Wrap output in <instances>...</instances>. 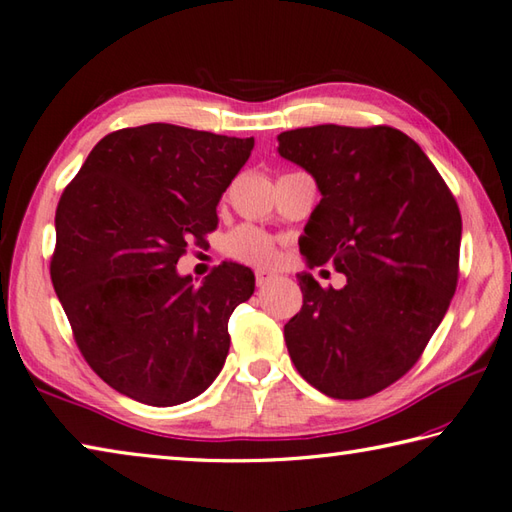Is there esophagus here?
<instances>
[{"label":"esophagus","mask_w":512,"mask_h":512,"mask_svg":"<svg viewBox=\"0 0 512 512\" xmlns=\"http://www.w3.org/2000/svg\"><path fill=\"white\" fill-rule=\"evenodd\" d=\"M271 280H275V273H271V271H257L255 273L257 286H264V284H268Z\"/></svg>","instance_id":"1"}]
</instances>
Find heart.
I'll return each mask as SVG.
<instances>
[{"label": "heart", "instance_id": "heart-1", "mask_svg": "<svg viewBox=\"0 0 512 512\" xmlns=\"http://www.w3.org/2000/svg\"><path fill=\"white\" fill-rule=\"evenodd\" d=\"M226 253L237 259V262H244L250 266H268L275 262V244L273 239L266 235V232L257 228H237L232 235L226 239Z\"/></svg>", "mask_w": 512, "mask_h": 512}]
</instances>
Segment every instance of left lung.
<instances>
[{"label": "left lung", "mask_w": 512, "mask_h": 512, "mask_svg": "<svg viewBox=\"0 0 512 512\" xmlns=\"http://www.w3.org/2000/svg\"><path fill=\"white\" fill-rule=\"evenodd\" d=\"M322 199L300 250L345 288L300 273L302 309L284 327L295 369L322 394L358 401L410 371L459 280L461 212L432 161L394 127L315 125L277 136Z\"/></svg>", "instance_id": "1"}]
</instances>
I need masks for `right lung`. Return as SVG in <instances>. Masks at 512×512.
<instances>
[{
  "label": "right lung",
  "instance_id": "1",
  "mask_svg": "<svg viewBox=\"0 0 512 512\" xmlns=\"http://www.w3.org/2000/svg\"><path fill=\"white\" fill-rule=\"evenodd\" d=\"M253 147L167 123L127 127L102 138L64 188L51 282L80 353L116 392L170 407L219 376L228 320L255 275L230 262L194 284L176 262L217 228V203Z\"/></svg>",
  "mask_w": 512,
  "mask_h": 512
}]
</instances>
